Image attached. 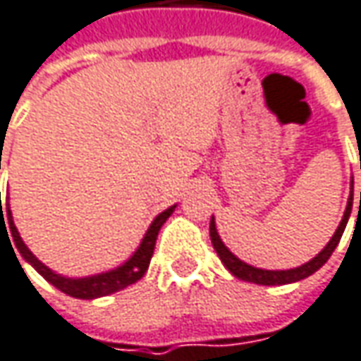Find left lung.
<instances>
[{
    "label": "left lung",
    "instance_id": "left-lung-1",
    "mask_svg": "<svg viewBox=\"0 0 361 361\" xmlns=\"http://www.w3.org/2000/svg\"><path fill=\"white\" fill-rule=\"evenodd\" d=\"M351 205H353V180H351V193H349L348 199V207H345V214H343V219L341 224L337 226L335 234L331 236V240L326 243V246L322 248L321 252L310 259L308 263L300 265V267H294V269H281V271H271V269H259V267H252L245 261H240L228 246L221 243L218 234V228H216V219L212 216V221H209V236H212V245L216 248L218 257L221 259L224 267L230 271L234 277L243 279V281H248V283H257V286H286V283H296L300 279L312 275L314 271H319L329 261V257L333 255V250L337 248L341 236H343V230L348 226V219L351 216ZM360 209H361V191H360Z\"/></svg>",
    "mask_w": 361,
    "mask_h": 361
}]
</instances>
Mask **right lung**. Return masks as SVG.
<instances>
[{
  "label": "right lung",
  "instance_id": "add662e5",
  "mask_svg": "<svg viewBox=\"0 0 361 361\" xmlns=\"http://www.w3.org/2000/svg\"><path fill=\"white\" fill-rule=\"evenodd\" d=\"M0 170H1V152H0ZM174 207H176V205H170L168 209H164L162 214H158V216L154 218V221H152V224H149V228H147V232L143 234L140 246L135 248V252H133L125 263H121V265L115 267V269L102 271V273L88 275V277H65V275L57 273V271L49 269L42 261H39V259L32 255V250L24 245V240H22V236H20V232H18V228H16V224H13L12 209H10V195H8V199H6V212H1V193H0V216H1L0 230L1 228H6V224L10 226V236H8V238H12L16 248H18V250H20V255H22V259H24L26 263H30L35 269L39 271L40 275H42L51 286H55L57 290H61L63 294H67V296H71V298L94 300V298H102V296H109V294H115V292H121V290H125L127 286H131V283H135V281H140V279H142L143 275H145V271H147V267H149V261H152V255H154V246H156L158 232H160V228L164 226V221L172 216ZM4 217L6 219L4 220ZM6 234H8V228H6ZM12 240H10V243H12Z\"/></svg>",
  "mask_w": 361,
  "mask_h": 361
}]
</instances>
